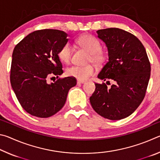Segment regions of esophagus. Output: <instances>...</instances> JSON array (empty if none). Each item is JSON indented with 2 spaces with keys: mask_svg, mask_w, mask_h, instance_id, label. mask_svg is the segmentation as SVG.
<instances>
[{
  "mask_svg": "<svg viewBox=\"0 0 160 160\" xmlns=\"http://www.w3.org/2000/svg\"><path fill=\"white\" fill-rule=\"evenodd\" d=\"M85 80H77V83L78 84H83L85 83Z\"/></svg>",
  "mask_w": 160,
  "mask_h": 160,
  "instance_id": "obj_1",
  "label": "esophagus"
}]
</instances>
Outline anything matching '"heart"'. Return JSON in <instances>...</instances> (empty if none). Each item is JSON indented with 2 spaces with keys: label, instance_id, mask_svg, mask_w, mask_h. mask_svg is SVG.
I'll return each instance as SVG.
<instances>
[{
  "label": "heart",
  "instance_id": "b5f03b06",
  "mask_svg": "<svg viewBox=\"0 0 160 160\" xmlns=\"http://www.w3.org/2000/svg\"><path fill=\"white\" fill-rule=\"evenodd\" d=\"M76 43L90 53L89 61L95 63H102L105 60V56L102 51V44L95 37L90 34H85L80 37L76 40ZM58 58L65 63H68L72 57V48L70 44H64L58 53ZM96 72V68L92 65L87 66H72L66 70L67 75L73 77L80 80H85L93 75Z\"/></svg>",
  "mask_w": 160,
  "mask_h": 160
}]
</instances>
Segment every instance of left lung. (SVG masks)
I'll return each mask as SVG.
<instances>
[{
  "label": "left lung",
  "instance_id": "1",
  "mask_svg": "<svg viewBox=\"0 0 160 160\" xmlns=\"http://www.w3.org/2000/svg\"><path fill=\"white\" fill-rule=\"evenodd\" d=\"M97 33L106 44L109 56V61L97 77L114 84L108 89L105 83H95L90 104L102 117L120 120L132 114L144 99L150 77V63L144 46L130 32L107 28Z\"/></svg>",
  "mask_w": 160,
  "mask_h": 160
}]
</instances>
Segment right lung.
I'll return each mask as SVG.
<instances>
[{"label":"right lung","mask_w":160,"mask_h":160,"mask_svg":"<svg viewBox=\"0 0 160 160\" xmlns=\"http://www.w3.org/2000/svg\"><path fill=\"white\" fill-rule=\"evenodd\" d=\"M68 34L58 29L34 31L15 46L12 52L10 83L27 112L48 118L59 112L66 101L69 90L76 85L73 77L59 78L48 84L51 75L63 71L58 53L67 44Z\"/></svg>","instance_id":"1"}]
</instances>
